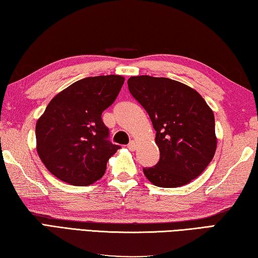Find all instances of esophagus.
Wrapping results in <instances>:
<instances>
[{"label":"esophagus","instance_id":"1","mask_svg":"<svg viewBox=\"0 0 258 258\" xmlns=\"http://www.w3.org/2000/svg\"><path fill=\"white\" fill-rule=\"evenodd\" d=\"M128 148H129L130 151H135V150H136V142H134V141L130 142V143L128 144Z\"/></svg>","mask_w":258,"mask_h":258}]
</instances>
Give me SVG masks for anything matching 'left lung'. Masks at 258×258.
<instances>
[{
    "mask_svg": "<svg viewBox=\"0 0 258 258\" xmlns=\"http://www.w3.org/2000/svg\"><path fill=\"white\" fill-rule=\"evenodd\" d=\"M129 92L145 108L154 126L160 161L144 174L157 187L191 182L213 160L218 139L212 108L195 89L162 77L128 79Z\"/></svg>",
    "mask_w": 258,
    "mask_h": 258,
    "instance_id": "obj_1",
    "label": "left lung"
}]
</instances>
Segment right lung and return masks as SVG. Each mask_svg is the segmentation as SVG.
<instances>
[{
    "label": "right lung",
    "instance_id": "right-lung-1",
    "mask_svg": "<svg viewBox=\"0 0 258 258\" xmlns=\"http://www.w3.org/2000/svg\"><path fill=\"white\" fill-rule=\"evenodd\" d=\"M124 78L88 77L55 95L36 123V150L53 175L74 186L101 179L120 146L107 141L104 110L115 101Z\"/></svg>",
    "mask_w": 258,
    "mask_h": 258
}]
</instances>
